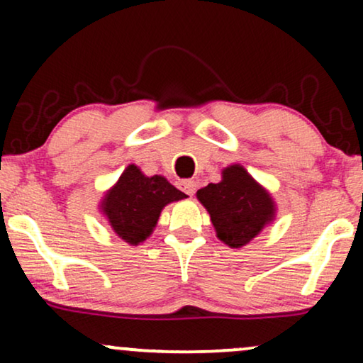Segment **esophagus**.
Returning <instances> with one entry per match:
<instances>
[{"instance_id":"esophagus-1","label":"esophagus","mask_w":363,"mask_h":363,"mask_svg":"<svg viewBox=\"0 0 363 363\" xmlns=\"http://www.w3.org/2000/svg\"><path fill=\"white\" fill-rule=\"evenodd\" d=\"M180 186H182V190L186 193V195H193V193H195V190H196V183L193 182V180H183L182 183H180Z\"/></svg>"}]
</instances>
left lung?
I'll return each instance as SVG.
<instances>
[{
  "label": "left lung",
  "instance_id": "1",
  "mask_svg": "<svg viewBox=\"0 0 363 363\" xmlns=\"http://www.w3.org/2000/svg\"><path fill=\"white\" fill-rule=\"evenodd\" d=\"M196 198L210 213L216 236L230 247L247 245L276 215L272 196L238 163L221 172L220 183L198 190Z\"/></svg>",
  "mask_w": 363,
  "mask_h": 363
}]
</instances>
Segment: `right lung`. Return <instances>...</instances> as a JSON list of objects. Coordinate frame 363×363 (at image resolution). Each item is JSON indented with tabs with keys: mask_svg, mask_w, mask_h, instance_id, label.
Segmentation results:
<instances>
[{
	"mask_svg": "<svg viewBox=\"0 0 363 363\" xmlns=\"http://www.w3.org/2000/svg\"><path fill=\"white\" fill-rule=\"evenodd\" d=\"M185 196L167 178L147 177L138 167L128 165L116 185L106 191L101 210L113 233L137 246L152 235L163 208Z\"/></svg>",
	"mask_w": 363,
	"mask_h": 363,
	"instance_id": "1",
	"label": "right lung"
}]
</instances>
